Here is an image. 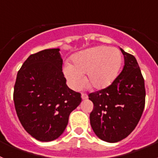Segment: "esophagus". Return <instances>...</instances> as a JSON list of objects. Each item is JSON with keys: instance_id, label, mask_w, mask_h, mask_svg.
Instances as JSON below:
<instances>
[{"instance_id": "34e87169", "label": "esophagus", "mask_w": 158, "mask_h": 158, "mask_svg": "<svg viewBox=\"0 0 158 158\" xmlns=\"http://www.w3.org/2000/svg\"><path fill=\"white\" fill-rule=\"evenodd\" d=\"M81 98L82 100H86V99H88V95L85 94V93H82Z\"/></svg>"}]
</instances>
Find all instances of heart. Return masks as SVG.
Wrapping results in <instances>:
<instances>
[{
  "instance_id": "obj_1",
  "label": "heart",
  "mask_w": 158,
  "mask_h": 158,
  "mask_svg": "<svg viewBox=\"0 0 158 158\" xmlns=\"http://www.w3.org/2000/svg\"><path fill=\"white\" fill-rule=\"evenodd\" d=\"M72 62H65L63 65L64 76L71 89H80L86 73L88 83L100 89L115 80L122 63V54L115 47L99 46L78 52L72 58Z\"/></svg>"
}]
</instances>
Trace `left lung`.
<instances>
[{
	"label": "left lung",
	"instance_id": "1",
	"mask_svg": "<svg viewBox=\"0 0 158 158\" xmlns=\"http://www.w3.org/2000/svg\"><path fill=\"white\" fill-rule=\"evenodd\" d=\"M124 65L108 87L89 94L94 104L90 124L99 139L119 142L134 131L145 107L144 79L137 60L120 48Z\"/></svg>",
	"mask_w": 158,
	"mask_h": 158
}]
</instances>
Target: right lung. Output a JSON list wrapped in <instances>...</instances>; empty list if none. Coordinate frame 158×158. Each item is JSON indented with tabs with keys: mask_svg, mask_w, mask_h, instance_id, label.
<instances>
[{
	"mask_svg": "<svg viewBox=\"0 0 158 158\" xmlns=\"http://www.w3.org/2000/svg\"><path fill=\"white\" fill-rule=\"evenodd\" d=\"M60 49L31 54L16 77L13 100L16 114L29 135L51 142L63 134L69 114L81 102L79 93L69 89L62 73Z\"/></svg>",
	"mask_w": 158,
	"mask_h": 158,
	"instance_id": "add662e5",
	"label": "right lung"
}]
</instances>
